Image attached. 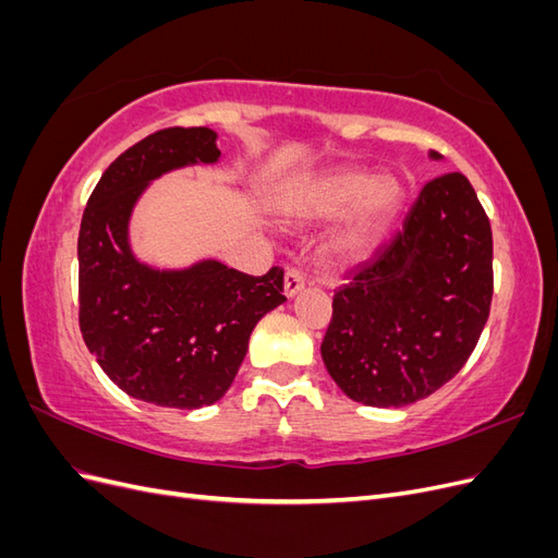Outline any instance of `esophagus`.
<instances>
[{
  "label": "esophagus",
  "mask_w": 558,
  "mask_h": 558,
  "mask_svg": "<svg viewBox=\"0 0 558 558\" xmlns=\"http://www.w3.org/2000/svg\"><path fill=\"white\" fill-rule=\"evenodd\" d=\"M302 289H305V277L298 267H286V277H283V293L286 298L298 295Z\"/></svg>",
  "instance_id": "obj_1"
}]
</instances>
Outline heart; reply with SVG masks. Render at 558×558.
Wrapping results in <instances>:
<instances>
[{"instance_id":"1","label":"heart","mask_w":558,"mask_h":558,"mask_svg":"<svg viewBox=\"0 0 558 558\" xmlns=\"http://www.w3.org/2000/svg\"><path fill=\"white\" fill-rule=\"evenodd\" d=\"M404 189L393 174L373 177L359 167L310 177L283 197L281 214L295 223L324 221L342 214L326 242L335 265H359L386 240L402 209Z\"/></svg>"}]
</instances>
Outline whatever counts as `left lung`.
Masks as SVG:
<instances>
[{
    "label": "left lung",
    "mask_w": 558,
    "mask_h": 558,
    "mask_svg": "<svg viewBox=\"0 0 558 558\" xmlns=\"http://www.w3.org/2000/svg\"><path fill=\"white\" fill-rule=\"evenodd\" d=\"M492 295V223L470 181L442 174L424 185L393 242L332 295L320 356L351 400L404 408L465 365Z\"/></svg>",
    "instance_id": "left-lung-1"
}]
</instances>
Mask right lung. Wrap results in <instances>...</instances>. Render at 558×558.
<instances>
[{"label":"right lung","instance_id":"right-lung-1","mask_svg":"<svg viewBox=\"0 0 558 558\" xmlns=\"http://www.w3.org/2000/svg\"><path fill=\"white\" fill-rule=\"evenodd\" d=\"M218 156L209 128L148 134L107 167L81 218L83 342L121 391L158 408L197 410L221 400L253 328L286 300L281 267L251 277L218 260L154 269L132 256L128 223L146 185Z\"/></svg>","mask_w":558,"mask_h":558}]
</instances>
